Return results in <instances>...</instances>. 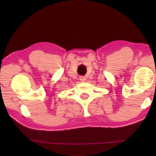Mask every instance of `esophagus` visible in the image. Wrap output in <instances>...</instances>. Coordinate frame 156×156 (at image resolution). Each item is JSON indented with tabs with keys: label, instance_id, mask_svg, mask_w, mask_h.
I'll return each instance as SVG.
<instances>
[{
	"label": "esophagus",
	"instance_id": "34e87169",
	"mask_svg": "<svg viewBox=\"0 0 156 156\" xmlns=\"http://www.w3.org/2000/svg\"><path fill=\"white\" fill-rule=\"evenodd\" d=\"M85 80H86V78L84 77V76H80V80L81 82H84L85 81Z\"/></svg>",
	"mask_w": 156,
	"mask_h": 156
}]
</instances>
